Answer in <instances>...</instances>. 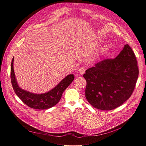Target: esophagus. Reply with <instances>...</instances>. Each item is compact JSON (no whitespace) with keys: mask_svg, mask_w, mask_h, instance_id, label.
<instances>
[{"mask_svg":"<svg viewBox=\"0 0 146 146\" xmlns=\"http://www.w3.org/2000/svg\"><path fill=\"white\" fill-rule=\"evenodd\" d=\"M85 71H86L85 68H84V67H81L78 70V72L81 74V75H82V74H83L84 73H85Z\"/></svg>","mask_w":146,"mask_h":146,"instance_id":"obj_1","label":"esophagus"}]
</instances>
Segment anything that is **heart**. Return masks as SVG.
Returning <instances> with one entry per match:
<instances>
[{
    "label": "heart",
    "instance_id": "heart-1",
    "mask_svg": "<svg viewBox=\"0 0 146 146\" xmlns=\"http://www.w3.org/2000/svg\"><path fill=\"white\" fill-rule=\"evenodd\" d=\"M111 45H110V44H108V45H106V46H104V47L103 48L102 51L104 52H108V51H109L111 49Z\"/></svg>",
    "mask_w": 146,
    "mask_h": 146
}]
</instances>
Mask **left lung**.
<instances>
[{
  "label": "left lung",
  "instance_id": "left-lung-1",
  "mask_svg": "<svg viewBox=\"0 0 146 146\" xmlns=\"http://www.w3.org/2000/svg\"><path fill=\"white\" fill-rule=\"evenodd\" d=\"M138 75L136 58L126 44L114 59L101 61L86 71V100L96 109L114 110L131 96Z\"/></svg>",
  "mask_w": 146,
  "mask_h": 146
}]
</instances>
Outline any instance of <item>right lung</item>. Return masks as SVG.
I'll list each match as a JSON object with an SVG mask.
<instances>
[{"label": "right lung", "instance_id": "right-lung-1", "mask_svg": "<svg viewBox=\"0 0 146 146\" xmlns=\"http://www.w3.org/2000/svg\"><path fill=\"white\" fill-rule=\"evenodd\" d=\"M13 59L14 57H13L12 60L11 68V78L13 90L23 103L33 109L46 110L55 106L59 102L63 91L74 79V74H70L64 78L56 86L48 92L42 94L29 92L22 89L19 86L13 70Z\"/></svg>", "mask_w": 146, "mask_h": 146}]
</instances>
